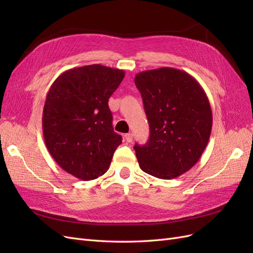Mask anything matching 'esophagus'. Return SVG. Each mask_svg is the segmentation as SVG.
Returning a JSON list of instances; mask_svg holds the SVG:
<instances>
[{
	"label": "esophagus",
	"mask_w": 253,
	"mask_h": 253,
	"mask_svg": "<svg viewBox=\"0 0 253 253\" xmlns=\"http://www.w3.org/2000/svg\"><path fill=\"white\" fill-rule=\"evenodd\" d=\"M125 138L127 142H132L133 141V134L132 133H127L125 135Z\"/></svg>",
	"instance_id": "1"
}]
</instances>
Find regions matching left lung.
Returning <instances> with one entry per match:
<instances>
[{"instance_id":"1","label":"left lung","mask_w":253,"mask_h":253,"mask_svg":"<svg viewBox=\"0 0 253 253\" xmlns=\"http://www.w3.org/2000/svg\"><path fill=\"white\" fill-rule=\"evenodd\" d=\"M150 137L135 144L140 169L162 179L186 173L201 158L212 128V111L205 90L192 76L160 67L135 76Z\"/></svg>"}]
</instances>
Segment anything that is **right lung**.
I'll use <instances>...</instances> for the list:
<instances>
[{"mask_svg":"<svg viewBox=\"0 0 253 253\" xmlns=\"http://www.w3.org/2000/svg\"><path fill=\"white\" fill-rule=\"evenodd\" d=\"M125 71L100 64L75 67L53 81L42 117L44 141L55 162L82 180L109 170L122 137L114 132L109 99Z\"/></svg>","mask_w":253,"mask_h":253,"instance_id":"right-lung-1","label":"right lung"}]
</instances>
